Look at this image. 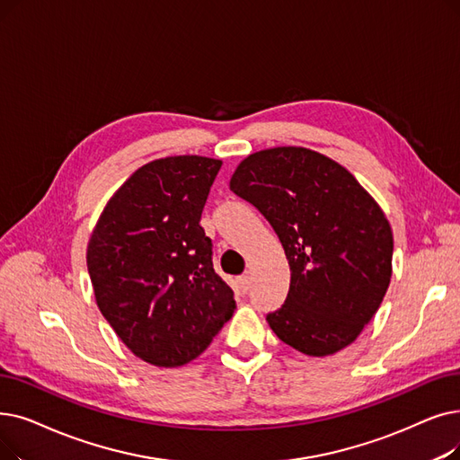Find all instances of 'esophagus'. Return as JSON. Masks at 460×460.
Returning <instances> with one entry per match:
<instances>
[{"mask_svg":"<svg viewBox=\"0 0 460 460\" xmlns=\"http://www.w3.org/2000/svg\"><path fill=\"white\" fill-rule=\"evenodd\" d=\"M238 284H241L243 291H248L252 288V276H250V272H246V274H243L241 278H238Z\"/></svg>","mask_w":460,"mask_h":460,"instance_id":"esophagus-1","label":"esophagus"}]
</instances>
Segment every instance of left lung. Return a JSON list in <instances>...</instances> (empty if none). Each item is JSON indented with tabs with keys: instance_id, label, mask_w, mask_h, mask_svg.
I'll list each match as a JSON object with an SVG mask.
<instances>
[{
	"instance_id": "obj_1",
	"label": "left lung",
	"mask_w": 460,
	"mask_h": 460,
	"mask_svg": "<svg viewBox=\"0 0 460 460\" xmlns=\"http://www.w3.org/2000/svg\"><path fill=\"white\" fill-rule=\"evenodd\" d=\"M229 188L269 219L289 261L286 303L267 315L274 334L310 357L353 344L393 274V231L374 197L346 167L303 146L250 154Z\"/></svg>"
}]
</instances>
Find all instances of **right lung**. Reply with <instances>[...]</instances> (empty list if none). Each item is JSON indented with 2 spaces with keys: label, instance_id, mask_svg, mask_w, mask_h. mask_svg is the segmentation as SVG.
<instances>
[{
  "label": "right lung",
  "instance_id": "obj_1",
  "mask_svg": "<svg viewBox=\"0 0 460 460\" xmlns=\"http://www.w3.org/2000/svg\"><path fill=\"white\" fill-rule=\"evenodd\" d=\"M219 159L169 155L109 199L86 250L95 303L133 355L162 368L201 355L234 308L199 226Z\"/></svg>",
  "mask_w": 460,
  "mask_h": 460
}]
</instances>
